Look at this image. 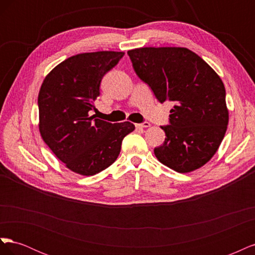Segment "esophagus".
Wrapping results in <instances>:
<instances>
[{"label":"esophagus","mask_w":255,"mask_h":255,"mask_svg":"<svg viewBox=\"0 0 255 255\" xmlns=\"http://www.w3.org/2000/svg\"><path fill=\"white\" fill-rule=\"evenodd\" d=\"M150 127V123L149 122H142V123H138V125H136V128H149Z\"/></svg>","instance_id":"obj_1"}]
</instances>
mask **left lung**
<instances>
[{"instance_id":"obj_1","label":"left lung","mask_w":255,"mask_h":255,"mask_svg":"<svg viewBox=\"0 0 255 255\" xmlns=\"http://www.w3.org/2000/svg\"><path fill=\"white\" fill-rule=\"evenodd\" d=\"M134 71L160 103L174 102L164 143L154 149L161 164L185 173L202 167L225 137L229 112L219 75L186 48H139L128 52Z\"/></svg>"}]
</instances>
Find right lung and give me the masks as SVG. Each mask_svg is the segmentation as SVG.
Wrapping results in <instances>:
<instances>
[{
  "label": "right lung",
  "instance_id": "add662e5",
  "mask_svg": "<svg viewBox=\"0 0 255 255\" xmlns=\"http://www.w3.org/2000/svg\"><path fill=\"white\" fill-rule=\"evenodd\" d=\"M123 52L82 53L67 58L45 76L38 95L39 130L66 166L94 175L117 159L123 138L133 132L128 121L111 123L94 116L103 76L119 63Z\"/></svg>",
  "mask_w": 255,
  "mask_h": 255
}]
</instances>
